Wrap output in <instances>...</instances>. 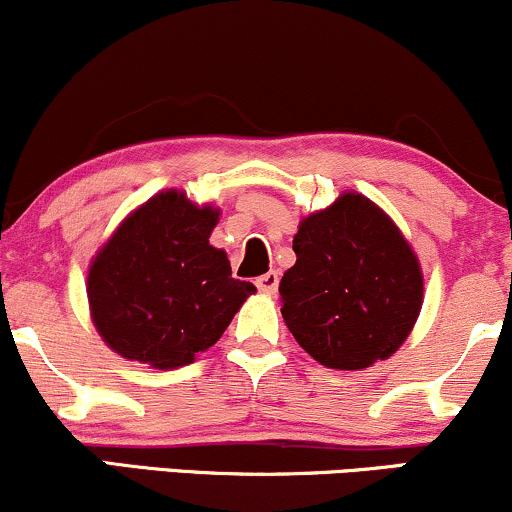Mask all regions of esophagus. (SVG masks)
<instances>
[{"label":"esophagus","instance_id":"obj_1","mask_svg":"<svg viewBox=\"0 0 512 512\" xmlns=\"http://www.w3.org/2000/svg\"><path fill=\"white\" fill-rule=\"evenodd\" d=\"M255 284L262 293H269V296H272V293H276V289H279V272H267L257 276Z\"/></svg>","mask_w":512,"mask_h":512}]
</instances>
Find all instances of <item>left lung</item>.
Here are the masks:
<instances>
[{
    "label": "left lung",
    "instance_id": "left-lung-1",
    "mask_svg": "<svg viewBox=\"0 0 512 512\" xmlns=\"http://www.w3.org/2000/svg\"><path fill=\"white\" fill-rule=\"evenodd\" d=\"M296 264L281 276V315L317 363L361 370L409 337L424 303V274L395 221L358 192L305 216Z\"/></svg>",
    "mask_w": 512,
    "mask_h": 512
}]
</instances>
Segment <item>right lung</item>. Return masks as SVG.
Segmentation results:
<instances>
[{
	"mask_svg": "<svg viewBox=\"0 0 512 512\" xmlns=\"http://www.w3.org/2000/svg\"><path fill=\"white\" fill-rule=\"evenodd\" d=\"M219 209L185 192H158L120 223L93 257L86 293L93 325L115 354L170 370L221 339L257 289L233 279L209 245Z\"/></svg>",
	"mask_w": 512,
	"mask_h": 512,
	"instance_id": "obj_1",
	"label": "right lung"
}]
</instances>
